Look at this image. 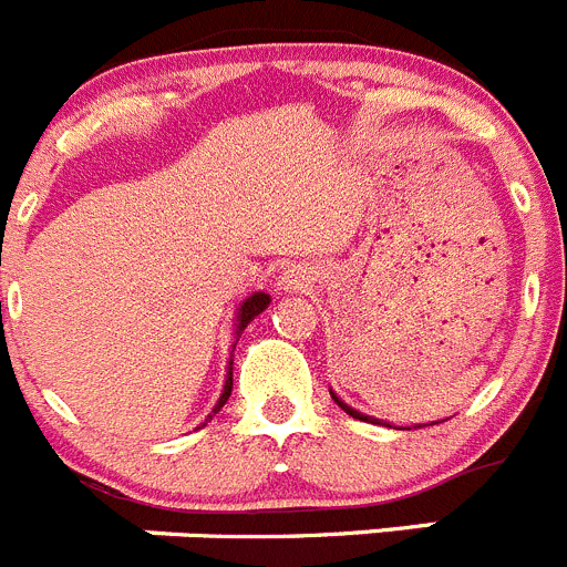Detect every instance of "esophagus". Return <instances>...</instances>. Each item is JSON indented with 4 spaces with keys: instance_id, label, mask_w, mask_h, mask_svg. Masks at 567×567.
Returning <instances> with one entry per match:
<instances>
[{
    "instance_id": "esophagus-1",
    "label": "esophagus",
    "mask_w": 567,
    "mask_h": 567,
    "mask_svg": "<svg viewBox=\"0 0 567 567\" xmlns=\"http://www.w3.org/2000/svg\"><path fill=\"white\" fill-rule=\"evenodd\" d=\"M309 280H312V275L307 272L303 267H289L280 272L278 278V287L284 289V292H295V289H307Z\"/></svg>"
}]
</instances>
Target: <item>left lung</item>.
<instances>
[{
	"label": "left lung",
	"instance_id": "obj_1",
	"mask_svg": "<svg viewBox=\"0 0 567 567\" xmlns=\"http://www.w3.org/2000/svg\"><path fill=\"white\" fill-rule=\"evenodd\" d=\"M332 400H334V403H338V405H340V409H343V412H346V414H352V417H358V420H365V423H372V417H365V414L354 412L352 405H346V403H343V400H340V398H338V394H334V392H332Z\"/></svg>",
	"mask_w": 567,
	"mask_h": 567
}]
</instances>
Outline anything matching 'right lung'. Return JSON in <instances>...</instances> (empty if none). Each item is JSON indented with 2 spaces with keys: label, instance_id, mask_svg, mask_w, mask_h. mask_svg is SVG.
Instances as JSON below:
<instances>
[{
  "label": "right lung",
  "instance_id": "1",
  "mask_svg": "<svg viewBox=\"0 0 567 567\" xmlns=\"http://www.w3.org/2000/svg\"><path fill=\"white\" fill-rule=\"evenodd\" d=\"M267 307H269V295H267V292H255V295H249V298L244 300V303H240V309H238V323H235V334H238V338H240V332H244V329H247L249 320L258 318V315L264 312V309H267ZM229 394H233V363H229L227 383H224V392H221V398H218V403H215L213 414L221 412V405L227 403ZM213 414H209V417H213Z\"/></svg>",
  "mask_w": 567,
  "mask_h": 567
}]
</instances>
